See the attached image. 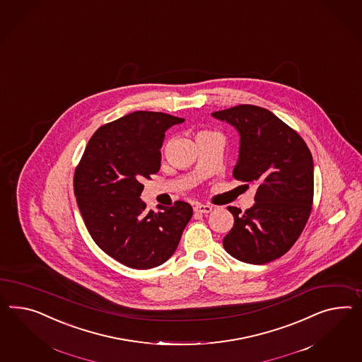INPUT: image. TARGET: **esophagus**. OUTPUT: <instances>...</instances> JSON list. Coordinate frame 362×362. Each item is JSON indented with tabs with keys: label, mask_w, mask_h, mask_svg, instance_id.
I'll use <instances>...</instances> for the list:
<instances>
[{
	"label": "esophagus",
	"mask_w": 362,
	"mask_h": 362,
	"mask_svg": "<svg viewBox=\"0 0 362 362\" xmlns=\"http://www.w3.org/2000/svg\"><path fill=\"white\" fill-rule=\"evenodd\" d=\"M194 211L197 214H209L212 211V206H209V204H196L194 206Z\"/></svg>",
	"instance_id": "34e87169"
}]
</instances>
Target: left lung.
Segmentation results:
<instances>
[{
  "label": "left lung",
  "instance_id": "obj_1",
  "mask_svg": "<svg viewBox=\"0 0 362 362\" xmlns=\"http://www.w3.org/2000/svg\"><path fill=\"white\" fill-rule=\"evenodd\" d=\"M240 134L233 176L257 185L255 206H229L233 228L224 249L246 264H264L287 253L303 232L313 200V160L302 137L270 110L238 105L214 112Z\"/></svg>",
  "mask_w": 362,
  "mask_h": 362
}]
</instances>
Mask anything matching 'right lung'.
<instances>
[{
    "label": "right lung",
    "instance_id": "obj_1",
    "mask_svg": "<svg viewBox=\"0 0 362 362\" xmlns=\"http://www.w3.org/2000/svg\"><path fill=\"white\" fill-rule=\"evenodd\" d=\"M185 118L138 110L98 127L74 176V192L89 235L119 264L147 270L175 253L192 217V206L176 202L146 209L139 197L144 179L160 168L165 133Z\"/></svg>",
    "mask_w": 362,
    "mask_h": 362
}]
</instances>
